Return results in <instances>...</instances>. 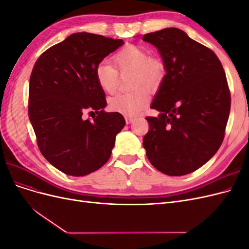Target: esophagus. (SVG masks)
Segmentation results:
<instances>
[{
	"label": "esophagus",
	"instance_id": "34e87169",
	"mask_svg": "<svg viewBox=\"0 0 249 249\" xmlns=\"http://www.w3.org/2000/svg\"><path fill=\"white\" fill-rule=\"evenodd\" d=\"M124 119H125V123H126V124H130L131 123H133V120L135 119L134 117H132V116H125L124 117Z\"/></svg>",
	"mask_w": 249,
	"mask_h": 249
}]
</instances>
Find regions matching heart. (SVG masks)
<instances>
[{"label": "heart", "instance_id": "obj_1", "mask_svg": "<svg viewBox=\"0 0 249 249\" xmlns=\"http://www.w3.org/2000/svg\"><path fill=\"white\" fill-rule=\"evenodd\" d=\"M113 66L102 61L95 67L97 84L106 93H114L118 86L119 73L131 71L130 87L134 90L117 94L109 100V108L129 116H136L149 103V90H157L164 80L165 64L159 57L149 56L148 52L136 44H126L112 57ZM137 89H135L134 88Z\"/></svg>", "mask_w": 249, "mask_h": 249}]
</instances>
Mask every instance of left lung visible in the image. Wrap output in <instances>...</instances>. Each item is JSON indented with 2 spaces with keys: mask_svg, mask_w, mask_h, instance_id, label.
<instances>
[{
  "mask_svg": "<svg viewBox=\"0 0 249 249\" xmlns=\"http://www.w3.org/2000/svg\"><path fill=\"white\" fill-rule=\"evenodd\" d=\"M165 64L164 80L147 116L143 147L153 166L170 177L185 176L219 149L231 110L227 76L215 53L184 31L167 28L143 35Z\"/></svg>",
  "mask_w": 249,
  "mask_h": 249,
  "instance_id": "left-lung-1",
  "label": "left lung"
}]
</instances>
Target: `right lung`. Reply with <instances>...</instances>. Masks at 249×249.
<instances>
[{
    "label": "right lung",
    "instance_id": "obj_1",
    "mask_svg": "<svg viewBox=\"0 0 249 249\" xmlns=\"http://www.w3.org/2000/svg\"><path fill=\"white\" fill-rule=\"evenodd\" d=\"M123 39L74 33L37 59L30 77L28 113L42 156L65 175L87 176L106 164L125 120L106 112L95 67ZM88 112L92 119L84 116Z\"/></svg>",
    "mask_w": 249,
    "mask_h": 249
}]
</instances>
